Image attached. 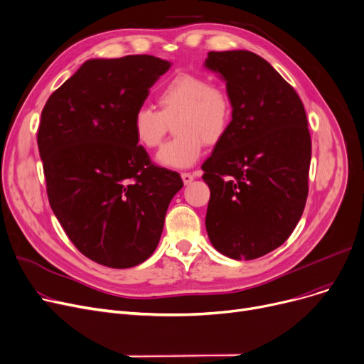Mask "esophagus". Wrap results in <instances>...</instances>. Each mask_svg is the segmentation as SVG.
I'll use <instances>...</instances> for the list:
<instances>
[{"instance_id": "esophagus-1", "label": "esophagus", "mask_w": 364, "mask_h": 364, "mask_svg": "<svg viewBox=\"0 0 364 364\" xmlns=\"http://www.w3.org/2000/svg\"><path fill=\"white\" fill-rule=\"evenodd\" d=\"M181 178L184 181V184H188V183H192L195 180V176L191 172H181Z\"/></svg>"}]
</instances>
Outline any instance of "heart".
Here are the masks:
<instances>
[{
    "mask_svg": "<svg viewBox=\"0 0 364 364\" xmlns=\"http://www.w3.org/2000/svg\"><path fill=\"white\" fill-rule=\"evenodd\" d=\"M157 109L141 105L131 119V129L139 146L156 149L173 124L177 136L166 143L157 161L168 168L183 169L198 162L205 143L217 144L230 129L233 102L229 90L207 77L180 73L166 80L156 95Z\"/></svg>",
    "mask_w": 364,
    "mask_h": 364,
    "instance_id": "heart-1",
    "label": "heart"
}]
</instances>
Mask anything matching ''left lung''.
Segmentation results:
<instances>
[{
    "mask_svg": "<svg viewBox=\"0 0 364 364\" xmlns=\"http://www.w3.org/2000/svg\"><path fill=\"white\" fill-rule=\"evenodd\" d=\"M233 102L226 136L202 164L210 187L205 226L217 251L252 260L289 240L308 198L311 135L296 90L259 55L210 52Z\"/></svg>",
    "mask_w": 364,
    "mask_h": 364,
    "instance_id": "obj_1",
    "label": "left lung"
}]
</instances>
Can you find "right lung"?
Wrapping results in <instances>:
<instances>
[{"instance_id": "add662e5", "label": "right lung", "mask_w": 364, "mask_h": 364, "mask_svg": "<svg viewBox=\"0 0 364 364\" xmlns=\"http://www.w3.org/2000/svg\"><path fill=\"white\" fill-rule=\"evenodd\" d=\"M169 67L150 55L86 60L41 112L37 143L50 207L75 248L107 267L126 269L153 255L183 187L131 129Z\"/></svg>"}]
</instances>
